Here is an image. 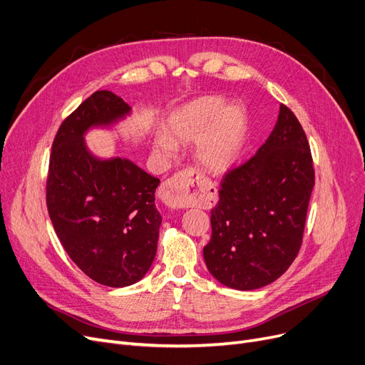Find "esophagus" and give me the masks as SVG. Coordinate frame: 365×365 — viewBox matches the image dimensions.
I'll return each instance as SVG.
<instances>
[{
    "label": "esophagus",
    "mask_w": 365,
    "mask_h": 365,
    "mask_svg": "<svg viewBox=\"0 0 365 365\" xmlns=\"http://www.w3.org/2000/svg\"><path fill=\"white\" fill-rule=\"evenodd\" d=\"M203 182H205V180H202L196 170H184L162 185L158 199L168 208H180L196 193L199 185Z\"/></svg>",
    "instance_id": "34e87169"
}]
</instances>
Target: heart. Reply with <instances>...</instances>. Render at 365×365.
Segmentation results:
<instances>
[{"instance_id":"b5f03b06","label":"heart","mask_w":365,"mask_h":365,"mask_svg":"<svg viewBox=\"0 0 365 365\" xmlns=\"http://www.w3.org/2000/svg\"><path fill=\"white\" fill-rule=\"evenodd\" d=\"M249 132L247 112L240 105H227L220 96H202L175 110L168 120L166 133L154 140V153L169 160L177 153V142L196 143L197 162L212 173L229 170L244 150Z\"/></svg>"}]
</instances>
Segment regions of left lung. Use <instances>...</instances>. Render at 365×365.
Wrapping results in <instances>:
<instances>
[{
  "label": "left lung",
  "instance_id": "left-lung-1",
  "mask_svg": "<svg viewBox=\"0 0 365 365\" xmlns=\"http://www.w3.org/2000/svg\"><path fill=\"white\" fill-rule=\"evenodd\" d=\"M314 187L307 136L294 112L279 118L257 153L222 181L203 259L214 279L255 290L287 271L302 242Z\"/></svg>",
  "mask_w": 365,
  "mask_h": 365
}]
</instances>
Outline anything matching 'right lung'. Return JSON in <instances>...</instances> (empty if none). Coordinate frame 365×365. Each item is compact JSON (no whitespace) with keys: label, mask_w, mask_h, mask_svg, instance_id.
Instances as JSON below:
<instances>
[{"label":"right lung","mask_w":365,"mask_h":365,"mask_svg":"<svg viewBox=\"0 0 365 365\" xmlns=\"http://www.w3.org/2000/svg\"><path fill=\"white\" fill-rule=\"evenodd\" d=\"M130 115L132 108L112 91L86 98L58 130L46 184L49 217L64 250L90 279L109 287L147 275L162 225L160 180L132 160L93 153L86 142L94 130H118Z\"/></svg>","instance_id":"obj_1"}]
</instances>
